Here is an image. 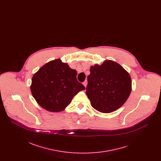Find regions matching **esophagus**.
<instances>
[{"mask_svg": "<svg viewBox=\"0 0 161 161\" xmlns=\"http://www.w3.org/2000/svg\"><path fill=\"white\" fill-rule=\"evenodd\" d=\"M83 85H84L85 87H86V86H87V80H85L84 82L83 83Z\"/></svg>", "mask_w": 161, "mask_h": 161, "instance_id": "34e87169", "label": "esophagus"}]
</instances>
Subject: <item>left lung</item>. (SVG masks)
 I'll return each mask as SVG.
<instances>
[{
    "label": "left lung",
    "instance_id": "obj_1",
    "mask_svg": "<svg viewBox=\"0 0 161 161\" xmlns=\"http://www.w3.org/2000/svg\"><path fill=\"white\" fill-rule=\"evenodd\" d=\"M86 93L92 107L102 113L112 112L121 107L131 91L129 73L118 63L106 60L91 66Z\"/></svg>",
    "mask_w": 161,
    "mask_h": 161
}]
</instances>
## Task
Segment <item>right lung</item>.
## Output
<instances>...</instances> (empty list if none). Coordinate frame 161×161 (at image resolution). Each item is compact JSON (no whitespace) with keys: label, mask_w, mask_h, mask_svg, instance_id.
<instances>
[{"label":"right lung","mask_w":161,"mask_h":161,"mask_svg":"<svg viewBox=\"0 0 161 161\" xmlns=\"http://www.w3.org/2000/svg\"><path fill=\"white\" fill-rule=\"evenodd\" d=\"M77 71L60 59L49 61L32 78V96L43 108L50 112L63 111L74 97L85 87L77 81Z\"/></svg>","instance_id":"1"}]
</instances>
